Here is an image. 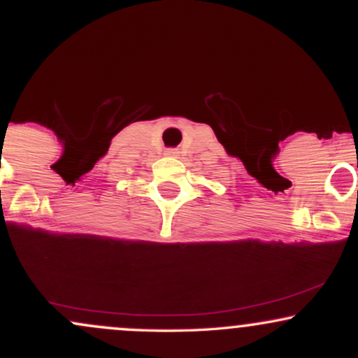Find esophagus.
Segmentation results:
<instances>
[{
	"mask_svg": "<svg viewBox=\"0 0 358 358\" xmlns=\"http://www.w3.org/2000/svg\"><path fill=\"white\" fill-rule=\"evenodd\" d=\"M165 155L166 156H171V158H176V156H178V151L173 150V148H170V150L165 151Z\"/></svg>",
	"mask_w": 358,
	"mask_h": 358,
	"instance_id": "obj_1",
	"label": "esophagus"
}]
</instances>
